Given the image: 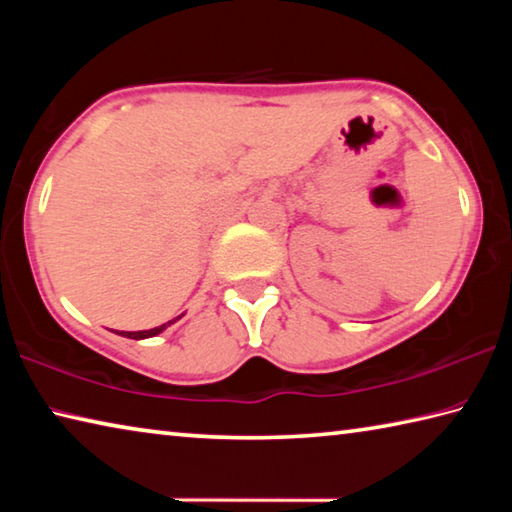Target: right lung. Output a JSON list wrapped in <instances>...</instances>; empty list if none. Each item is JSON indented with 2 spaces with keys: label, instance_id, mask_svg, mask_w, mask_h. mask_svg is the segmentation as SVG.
Segmentation results:
<instances>
[{
  "label": "right lung",
  "instance_id": "obj_1",
  "mask_svg": "<svg viewBox=\"0 0 512 512\" xmlns=\"http://www.w3.org/2000/svg\"><path fill=\"white\" fill-rule=\"evenodd\" d=\"M173 323V320H171ZM167 323V325H171ZM167 325H160V327H153V329H144V332H124L121 336H128V339H151V336H158L160 332H164L167 329Z\"/></svg>",
  "mask_w": 512,
  "mask_h": 512
}]
</instances>
